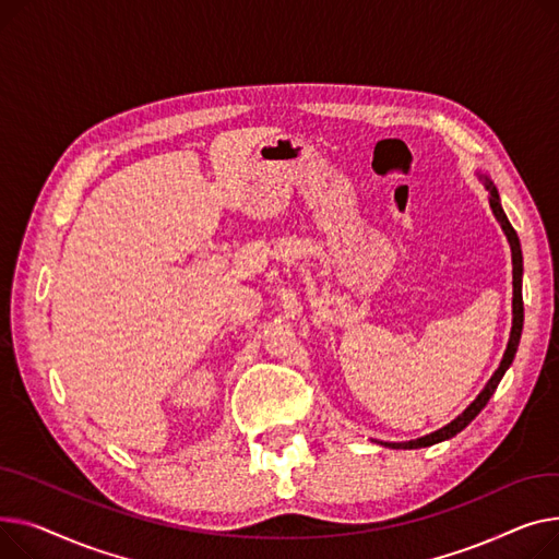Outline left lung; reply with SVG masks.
Segmentation results:
<instances>
[{"label":"left lung","instance_id":"left-lung-1","mask_svg":"<svg viewBox=\"0 0 559 559\" xmlns=\"http://www.w3.org/2000/svg\"><path fill=\"white\" fill-rule=\"evenodd\" d=\"M480 178V182L485 185L487 189V201H489V207H491V214H495V218L499 221L503 235L510 243V250H512V330H510V341H508V347L503 352V358L499 368L495 370V374L489 377V381L485 383V388L478 392V397L461 413L455 419H451L447 426H442V429L429 433V436H421L417 440H408V442H379L388 449H421V447H433L438 442H444V440H451L453 436L461 433L465 426L487 406L489 397L495 395L497 385L501 383L503 374L508 372V368L512 366L514 360V354H516V347H519V341H521V330H523V298H521V277H523V257H521V243H519V237L514 233V227L510 225L503 207H501V199H499V191L495 187V182H491L487 176L483 174H476Z\"/></svg>","mask_w":559,"mask_h":559}]
</instances>
